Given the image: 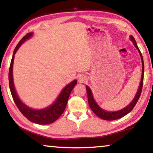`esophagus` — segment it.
<instances>
[{"mask_svg": "<svg viewBox=\"0 0 153 153\" xmlns=\"http://www.w3.org/2000/svg\"><path fill=\"white\" fill-rule=\"evenodd\" d=\"M78 81H79V82L81 83H85V81H87V77L84 74H81V75H80V76H79Z\"/></svg>", "mask_w": 153, "mask_h": 153, "instance_id": "1", "label": "esophagus"}]
</instances>
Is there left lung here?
<instances>
[{
    "instance_id": "left-lung-1",
    "label": "left lung",
    "mask_w": 153,
    "mask_h": 153,
    "mask_svg": "<svg viewBox=\"0 0 153 153\" xmlns=\"http://www.w3.org/2000/svg\"><path fill=\"white\" fill-rule=\"evenodd\" d=\"M129 39H130L131 42H132L133 45H134V47L137 48L138 51H139L140 56H141V62H142V74H141V81H140L139 86L138 88V91L137 92V93H136L134 97V99L132 100V101H131L128 105L122 108V109L118 110V111H106L105 109H104V108H102L101 106L97 103V102H96L95 99H94L91 89L90 88V87L88 86V85L85 86V88H86V91H87L88 101L90 107H91V110L95 113V114L97 115V116L98 117H100V118L103 119V120H117V119L121 118H123V116H126L127 114H128L133 109V108L134 107V106L136 105V104H137V102L139 99L140 95H141L142 88H143V74H144V63H143V56H142L141 51H140L139 47H138L137 42H136L135 39L134 38L132 35H130V36H129Z\"/></svg>"
}]
</instances>
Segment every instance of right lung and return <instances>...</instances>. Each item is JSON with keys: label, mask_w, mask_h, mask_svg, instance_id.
Segmentation results:
<instances>
[{"label": "right lung", "mask_w": 153, "mask_h": 153, "mask_svg": "<svg viewBox=\"0 0 153 153\" xmlns=\"http://www.w3.org/2000/svg\"><path fill=\"white\" fill-rule=\"evenodd\" d=\"M33 35V33H29L26 35L21 39L18 45L14 50L13 55L12 57L11 63L9 70V83L10 89L11 92L12 96L15 102L16 106L22 114L26 117V118L30 121V122L36 123L38 125H48L55 122L59 117L61 116L62 113L65 109L67 103H68L69 97L72 92V89L77 83V80L72 81L69 84L63 88L59 95L56 98L51 104L47 107L39 109H35L26 105L24 102H23L17 95L15 87L14 84L13 79V64L14 60V55L19 49V47L22 45V44L28 39H30Z\"/></svg>", "instance_id": "1"}]
</instances>
